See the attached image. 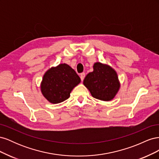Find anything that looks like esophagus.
I'll return each mask as SVG.
<instances>
[{
    "label": "esophagus",
    "instance_id": "1",
    "mask_svg": "<svg viewBox=\"0 0 159 159\" xmlns=\"http://www.w3.org/2000/svg\"><path fill=\"white\" fill-rule=\"evenodd\" d=\"M85 76V74L84 72H83V73L80 74V78H81V81H83V80H84Z\"/></svg>",
    "mask_w": 159,
    "mask_h": 159
}]
</instances>
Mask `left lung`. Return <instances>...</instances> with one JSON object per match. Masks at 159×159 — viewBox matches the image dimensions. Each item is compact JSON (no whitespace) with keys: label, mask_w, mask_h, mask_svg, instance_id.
<instances>
[{"label":"left lung","mask_w":159,"mask_h":159,"mask_svg":"<svg viewBox=\"0 0 159 159\" xmlns=\"http://www.w3.org/2000/svg\"><path fill=\"white\" fill-rule=\"evenodd\" d=\"M93 71L84 80V85L95 99L104 102L112 100L120 88L117 72L111 67L101 62H95Z\"/></svg>","instance_id":"left-lung-1"}]
</instances>
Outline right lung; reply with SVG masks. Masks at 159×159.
Segmentation results:
<instances>
[{
    "instance_id": "right-lung-1",
    "label": "right lung",
    "mask_w": 159,
    "mask_h": 159,
    "mask_svg": "<svg viewBox=\"0 0 159 159\" xmlns=\"http://www.w3.org/2000/svg\"><path fill=\"white\" fill-rule=\"evenodd\" d=\"M81 81L74 69L60 64L48 70L40 84L41 92L51 103H59L68 99L70 93Z\"/></svg>"
}]
</instances>
